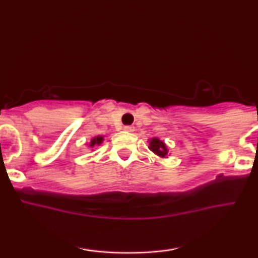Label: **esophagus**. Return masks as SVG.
I'll return each mask as SVG.
<instances>
[{"instance_id":"1","label":"esophagus","mask_w":258,"mask_h":258,"mask_svg":"<svg viewBox=\"0 0 258 258\" xmlns=\"http://www.w3.org/2000/svg\"><path fill=\"white\" fill-rule=\"evenodd\" d=\"M123 130H125L126 132H133V131H135V127H133V126H125V127H123Z\"/></svg>"}]
</instances>
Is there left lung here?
Segmentation results:
<instances>
[{
	"label": "left lung",
	"instance_id": "left-lung-1",
	"mask_svg": "<svg viewBox=\"0 0 258 258\" xmlns=\"http://www.w3.org/2000/svg\"><path fill=\"white\" fill-rule=\"evenodd\" d=\"M149 149L155 154H158L159 156H162V158H164V156H166V154H167L166 146H165L162 142H160L158 138H153L152 141H150Z\"/></svg>",
	"mask_w": 258,
	"mask_h": 258
}]
</instances>
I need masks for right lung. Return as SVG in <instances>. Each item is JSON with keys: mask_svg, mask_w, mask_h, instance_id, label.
Listing matches in <instances>:
<instances>
[{"mask_svg": "<svg viewBox=\"0 0 258 258\" xmlns=\"http://www.w3.org/2000/svg\"><path fill=\"white\" fill-rule=\"evenodd\" d=\"M102 141H103V137L93 138V139H92V142H91V147L96 146V144H100V143H102Z\"/></svg>", "mask_w": 258, "mask_h": 258, "instance_id": "obj_1", "label": "right lung"}]
</instances>
